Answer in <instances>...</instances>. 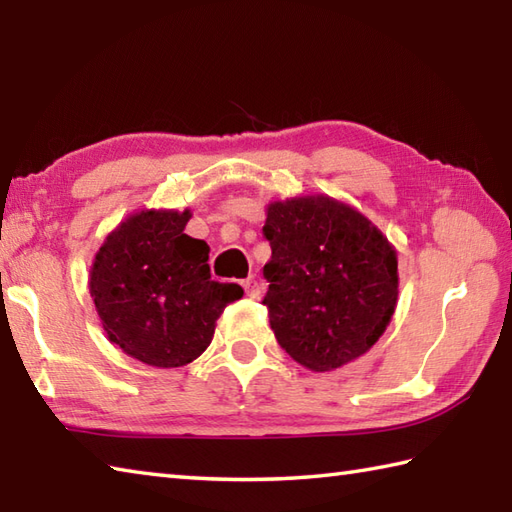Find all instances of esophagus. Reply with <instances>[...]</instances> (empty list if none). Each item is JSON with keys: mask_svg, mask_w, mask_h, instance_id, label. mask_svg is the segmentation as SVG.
<instances>
[{"mask_svg": "<svg viewBox=\"0 0 512 512\" xmlns=\"http://www.w3.org/2000/svg\"><path fill=\"white\" fill-rule=\"evenodd\" d=\"M244 290H246V295L250 297V299H255V297H259V292H262V284H259V281L255 279V277H248V279H244Z\"/></svg>", "mask_w": 512, "mask_h": 512, "instance_id": "esophagus-1", "label": "esophagus"}]
</instances>
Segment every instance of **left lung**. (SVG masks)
<instances>
[{
	"label": "left lung",
	"mask_w": 512,
	"mask_h": 512,
	"mask_svg": "<svg viewBox=\"0 0 512 512\" xmlns=\"http://www.w3.org/2000/svg\"><path fill=\"white\" fill-rule=\"evenodd\" d=\"M264 237L273 257L262 303L277 343L312 372L363 356L396 310L398 259L389 239L328 195L268 204Z\"/></svg>",
	"instance_id": "8db88e82"
}]
</instances>
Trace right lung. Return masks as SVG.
Segmentation results:
<instances>
[{
  "label": "right lung",
  "mask_w": 512,
  "mask_h": 512,
  "mask_svg": "<svg viewBox=\"0 0 512 512\" xmlns=\"http://www.w3.org/2000/svg\"><path fill=\"white\" fill-rule=\"evenodd\" d=\"M191 211H140L107 235L90 270L103 330L151 367H182L209 347L237 284L211 279L209 246L184 233Z\"/></svg>",
  "instance_id": "obj_1"
}]
</instances>
